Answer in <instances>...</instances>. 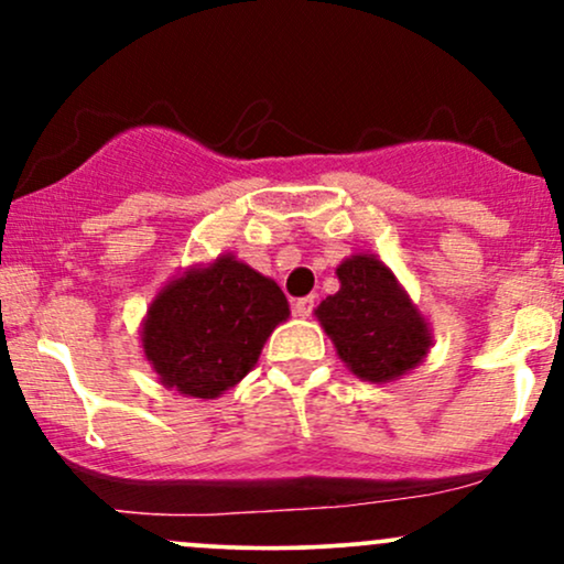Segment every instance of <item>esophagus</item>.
<instances>
[{
  "label": "esophagus",
  "mask_w": 564,
  "mask_h": 564,
  "mask_svg": "<svg viewBox=\"0 0 564 564\" xmlns=\"http://www.w3.org/2000/svg\"><path fill=\"white\" fill-rule=\"evenodd\" d=\"M313 307H315V296H302V300L294 302V315H300V318H310V315H313Z\"/></svg>",
  "instance_id": "esophagus-1"
}]
</instances>
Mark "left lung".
Returning <instances> with one entry per match:
<instances>
[{
    "instance_id": "obj_1",
    "label": "left lung",
    "mask_w": 564,
    "mask_h": 564,
    "mask_svg": "<svg viewBox=\"0 0 564 564\" xmlns=\"http://www.w3.org/2000/svg\"><path fill=\"white\" fill-rule=\"evenodd\" d=\"M336 278L339 291L318 304L315 318L341 364L371 384L403 379L432 347L422 310L392 270L368 251L341 260Z\"/></svg>"
}]
</instances>
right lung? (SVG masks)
Returning a JSON list of instances; mask_svg holds the SVG:
<instances>
[{"instance_id":"right-lung-1","label":"right lung","mask_w":564,"mask_h":564,"mask_svg":"<svg viewBox=\"0 0 564 564\" xmlns=\"http://www.w3.org/2000/svg\"><path fill=\"white\" fill-rule=\"evenodd\" d=\"M289 315L273 278L225 251L161 286L140 326L142 355L166 390L215 400L257 366Z\"/></svg>"}]
</instances>
